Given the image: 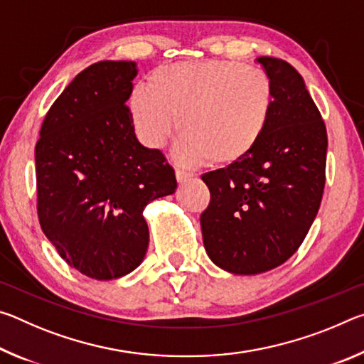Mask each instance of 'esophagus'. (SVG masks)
I'll use <instances>...</instances> for the list:
<instances>
[{
	"label": "esophagus",
	"instance_id": "esophagus-1",
	"mask_svg": "<svg viewBox=\"0 0 364 364\" xmlns=\"http://www.w3.org/2000/svg\"><path fill=\"white\" fill-rule=\"evenodd\" d=\"M175 176H176V181L178 183H184V181H188V180H191V173H188V171H184V170H176L175 171Z\"/></svg>",
	"mask_w": 364,
	"mask_h": 364
}]
</instances>
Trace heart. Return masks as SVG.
<instances>
[{
    "label": "heart",
    "mask_w": 364,
    "mask_h": 364,
    "mask_svg": "<svg viewBox=\"0 0 364 364\" xmlns=\"http://www.w3.org/2000/svg\"><path fill=\"white\" fill-rule=\"evenodd\" d=\"M273 107V83L262 69L215 59L159 67L128 100L134 132L151 149H164L180 128L175 159L188 167L242 162L267 133Z\"/></svg>",
    "instance_id": "obj_1"
}]
</instances>
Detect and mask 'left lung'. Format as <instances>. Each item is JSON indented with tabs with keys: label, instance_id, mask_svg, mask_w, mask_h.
Here are the masks:
<instances>
[{
	"label": "left lung",
	"instance_id": "1",
	"mask_svg": "<svg viewBox=\"0 0 364 364\" xmlns=\"http://www.w3.org/2000/svg\"><path fill=\"white\" fill-rule=\"evenodd\" d=\"M274 88L268 130L232 167L205 173L210 204L200 215L210 260L232 274H258L291 258L316 218L328 134L304 78L282 59L257 58Z\"/></svg>",
	"mask_w": 364,
	"mask_h": 364
}]
</instances>
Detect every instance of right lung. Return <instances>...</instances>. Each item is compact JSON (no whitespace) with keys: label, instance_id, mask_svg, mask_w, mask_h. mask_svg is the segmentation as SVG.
<instances>
[{"label":"right lung","instance_id":"add662e5","mask_svg":"<svg viewBox=\"0 0 364 364\" xmlns=\"http://www.w3.org/2000/svg\"><path fill=\"white\" fill-rule=\"evenodd\" d=\"M136 64L101 60L67 85L35 147L38 218L60 258L97 281L136 269L149 245L144 208L176 189L164 154L139 143L125 106Z\"/></svg>","mask_w":364,"mask_h":364}]
</instances>
